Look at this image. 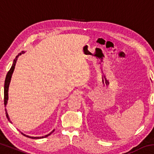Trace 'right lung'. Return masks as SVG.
Instances as JSON below:
<instances>
[{"label": "right lung", "mask_w": 154, "mask_h": 154, "mask_svg": "<svg viewBox=\"0 0 154 154\" xmlns=\"http://www.w3.org/2000/svg\"><path fill=\"white\" fill-rule=\"evenodd\" d=\"M25 52L24 51H22L21 53H20L18 55L15 57V58L14 59V62H13V64L12 66L11 67V69H10V70L9 71V72H7V74L6 75V78H5V86H4V104H5V106H6L7 104V101H8V99H9V96H8V92H9V84H10V82H11V77H12V75H13V72H14V71L15 69V64H16L17 62V58L18 57H19L20 55H22V54H24ZM5 111H6V116H7V118L8 119V120L10 122V123H12L11 121L10 120V118L9 117V115L8 113H7V111L6 110V109H5ZM54 131V130L52 131L51 132H50V133L45 135V136L44 137H30L28 136V135H26L23 133V132H21L23 135H24L25 137H29V138H31V139H43V138H45V137H48L49 135H50L52 132H53Z\"/></svg>", "instance_id": "obj_1"}]
</instances>
